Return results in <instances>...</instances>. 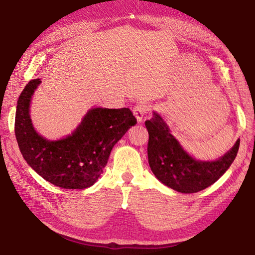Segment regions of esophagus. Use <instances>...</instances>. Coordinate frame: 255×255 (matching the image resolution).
<instances>
[{"instance_id":"obj_1","label":"esophagus","mask_w":255,"mask_h":255,"mask_svg":"<svg viewBox=\"0 0 255 255\" xmlns=\"http://www.w3.org/2000/svg\"><path fill=\"white\" fill-rule=\"evenodd\" d=\"M150 110L151 108H150L149 104H147V103H144V102H140L133 107V115L136 116L137 121L139 123H141L143 117L147 115V114L150 112Z\"/></svg>"}]
</instances>
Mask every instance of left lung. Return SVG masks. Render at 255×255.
I'll list each match as a JSON object with an SVG mask.
<instances>
[{
  "label": "left lung",
  "mask_w": 255,
  "mask_h": 255,
  "mask_svg": "<svg viewBox=\"0 0 255 255\" xmlns=\"http://www.w3.org/2000/svg\"><path fill=\"white\" fill-rule=\"evenodd\" d=\"M148 129V160L151 171L164 185L176 192L192 194L214 184L229 169L239 150L238 139L229 152L213 162L196 161L182 149L158 114L145 121Z\"/></svg>",
  "instance_id": "8db88e82"
}]
</instances>
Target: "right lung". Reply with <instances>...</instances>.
I'll return each instance as SVG.
<instances>
[{
  "label": "right lung",
  "mask_w": 255,
  "mask_h": 255,
  "mask_svg": "<svg viewBox=\"0 0 255 255\" xmlns=\"http://www.w3.org/2000/svg\"><path fill=\"white\" fill-rule=\"evenodd\" d=\"M40 79L29 81L16 106L15 137L20 153L46 181L67 189L93 185L107 164L116 142L137 119L129 108H93L67 138L49 141L39 136L29 117V102Z\"/></svg>",
  "instance_id": "obj_1"
}]
</instances>
